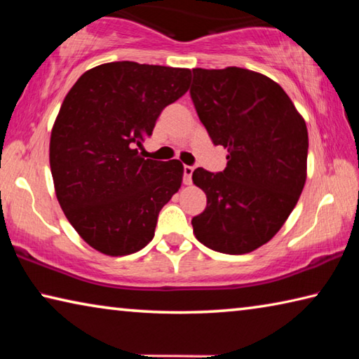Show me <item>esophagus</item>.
Instances as JSON below:
<instances>
[{"label": "esophagus", "mask_w": 359, "mask_h": 359, "mask_svg": "<svg viewBox=\"0 0 359 359\" xmlns=\"http://www.w3.org/2000/svg\"><path fill=\"white\" fill-rule=\"evenodd\" d=\"M194 168L193 166H184V184L190 185L191 184V175H193Z\"/></svg>", "instance_id": "obj_1"}]
</instances>
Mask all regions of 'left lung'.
Masks as SVG:
<instances>
[{"label": "left lung", "mask_w": 359, "mask_h": 359, "mask_svg": "<svg viewBox=\"0 0 359 359\" xmlns=\"http://www.w3.org/2000/svg\"><path fill=\"white\" fill-rule=\"evenodd\" d=\"M190 96L212 142L228 149L224 171H193L208 196L193 233L215 252H253L274 238L301 196L306 121L280 85L236 66L193 69Z\"/></svg>", "instance_id": "8db88e82"}]
</instances>
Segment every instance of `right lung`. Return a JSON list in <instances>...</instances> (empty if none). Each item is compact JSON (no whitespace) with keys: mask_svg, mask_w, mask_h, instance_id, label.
I'll return each mask as SVG.
<instances>
[{"mask_svg":"<svg viewBox=\"0 0 359 359\" xmlns=\"http://www.w3.org/2000/svg\"><path fill=\"white\" fill-rule=\"evenodd\" d=\"M191 71L115 62L79 77L50 136L58 203L96 250L123 257L154 239L158 214L179 191V160H144L136 147L151 136L163 109L188 90Z\"/></svg>","mask_w":359,"mask_h":359,"instance_id":"right-lung-1","label":"right lung"}]
</instances>
